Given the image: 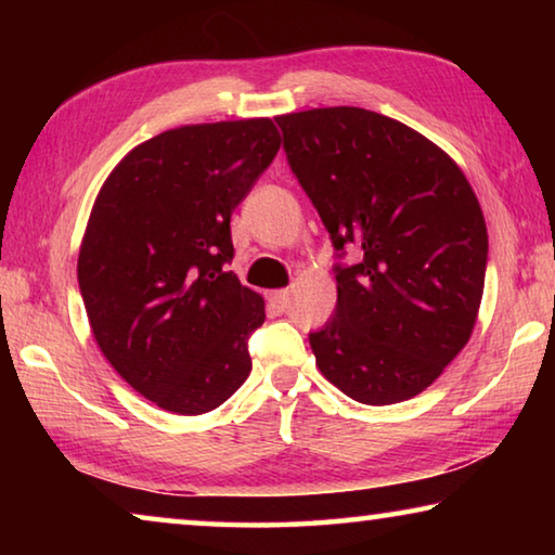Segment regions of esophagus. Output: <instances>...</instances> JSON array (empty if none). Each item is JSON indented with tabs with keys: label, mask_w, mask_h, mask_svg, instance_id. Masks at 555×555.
Instances as JSON below:
<instances>
[{
	"label": "esophagus",
	"mask_w": 555,
	"mask_h": 555,
	"mask_svg": "<svg viewBox=\"0 0 555 555\" xmlns=\"http://www.w3.org/2000/svg\"><path fill=\"white\" fill-rule=\"evenodd\" d=\"M288 298H291V294H288L286 288L271 291V294H269V300H271V304H274V306L279 308V311H284V308L288 306Z\"/></svg>",
	"instance_id": "1"
}]
</instances>
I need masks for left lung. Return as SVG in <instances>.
Listing matches in <instances>:
<instances>
[{
    "mask_svg": "<svg viewBox=\"0 0 555 555\" xmlns=\"http://www.w3.org/2000/svg\"><path fill=\"white\" fill-rule=\"evenodd\" d=\"M298 183L360 264L335 267L337 306L308 335L318 370L347 397L387 406L430 387L480 311L487 224L443 149L362 107L276 117Z\"/></svg>",
    "mask_w": 555,
    "mask_h": 555,
    "instance_id": "1",
    "label": "left lung"
}]
</instances>
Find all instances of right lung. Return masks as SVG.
<instances>
[{
  "instance_id": "1",
  "label": "right lung",
  "mask_w": 555,
  "mask_h": 555,
  "mask_svg": "<svg viewBox=\"0 0 555 555\" xmlns=\"http://www.w3.org/2000/svg\"><path fill=\"white\" fill-rule=\"evenodd\" d=\"M281 146L269 117L185 125L139 144L92 205L78 284L102 354L164 411L218 409L251 372L264 298L240 284L232 210Z\"/></svg>"
}]
</instances>
